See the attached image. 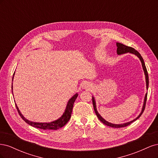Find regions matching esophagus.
I'll use <instances>...</instances> for the list:
<instances>
[{"mask_svg":"<svg viewBox=\"0 0 158 158\" xmlns=\"http://www.w3.org/2000/svg\"><path fill=\"white\" fill-rule=\"evenodd\" d=\"M92 87V85L88 82H84L82 84V88L86 89H90V88Z\"/></svg>","mask_w":158,"mask_h":158,"instance_id":"esophagus-1","label":"esophagus"}]
</instances>
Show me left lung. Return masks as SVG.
I'll return each instance as SVG.
<instances>
[{"label": "left lung", "instance_id": "1", "mask_svg": "<svg viewBox=\"0 0 158 158\" xmlns=\"http://www.w3.org/2000/svg\"><path fill=\"white\" fill-rule=\"evenodd\" d=\"M116 44H117V55H121L125 54V53H127V52H129V53H131V54L135 55H136L138 57V58H139V59H140V60L141 62V63H142L143 70H144V74H145L146 84V89L148 90V85H149V78H148V74L147 69H146V65H145V63H144V59H143V58L142 57V56L140 55V54L136 50H135V49L132 48V47L126 46L125 45L121 44V43H118V42ZM147 95H148V93H146V95H145L144 99V103H143L142 111H141L140 113L138 114V116L136 118L133 119L132 121H131L127 122V123H123V124H113V123H111L107 121L106 120H105V119L101 115H100L98 111L97 107H96V102H95V98L94 96H92V103H93V106H94V109L95 113V114H96V115H97L98 118L99 119L100 121H102L103 124H105V125H107V126H109V127H114V128H121V127H127V126L129 125L132 122L137 120V119L142 115V114L143 112H144V109H145L146 102V99H147Z\"/></svg>", "mask_w": 158, "mask_h": 158}]
</instances>
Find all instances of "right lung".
<instances>
[{
    "label": "right lung",
    "instance_id": "obj_1",
    "mask_svg": "<svg viewBox=\"0 0 158 158\" xmlns=\"http://www.w3.org/2000/svg\"><path fill=\"white\" fill-rule=\"evenodd\" d=\"M14 74H15V72H14V73L13 74V78H14ZM13 78H12V81H13ZM12 89L13 88H12ZM78 95V94L76 93L69 100V102H67V105H66V106L64 112L63 113V114H62V116L60 118L56 119V120L54 121H51L49 123H37V122H33V121H30L29 120H27V118H26L23 116V114L21 113L20 110H19L16 104V107L19 114H20V116L22 118L23 121L28 124V125H30L35 128L44 129V130H57V129H59L63 127H64L70 120V118L71 117L72 111H73L74 103L75 102L76 99L77 98Z\"/></svg>",
    "mask_w": 158,
    "mask_h": 158
}]
</instances>
